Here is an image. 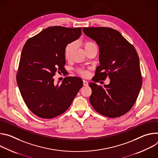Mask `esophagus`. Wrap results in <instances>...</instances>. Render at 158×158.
Returning a JSON list of instances; mask_svg holds the SVG:
<instances>
[{
  "instance_id": "obj_1",
  "label": "esophagus",
  "mask_w": 158,
  "mask_h": 158,
  "mask_svg": "<svg viewBox=\"0 0 158 158\" xmlns=\"http://www.w3.org/2000/svg\"><path fill=\"white\" fill-rule=\"evenodd\" d=\"M83 84H84V85L87 86V85H88V82L85 80H83Z\"/></svg>"
}]
</instances>
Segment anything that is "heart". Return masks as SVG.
Masks as SVG:
<instances>
[{
  "label": "heart",
  "instance_id": "heart-1",
  "mask_svg": "<svg viewBox=\"0 0 158 158\" xmlns=\"http://www.w3.org/2000/svg\"><path fill=\"white\" fill-rule=\"evenodd\" d=\"M82 45L84 48L85 52H87L94 48H97L96 44L93 41L89 40V41L84 42L82 43ZM74 48H75V44L74 42H71V43H69L68 44H67V46H65L64 49V56L66 59H69L71 57V54L73 52V51L74 49ZM78 72L81 75L83 76H86L88 74V72L84 69H79Z\"/></svg>",
  "mask_w": 158,
  "mask_h": 158
}]
</instances>
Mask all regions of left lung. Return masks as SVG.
Returning a JSON list of instances; mask_svg holds the SVG:
<instances>
[{
	"instance_id": "left-lung-1",
	"label": "left lung",
	"mask_w": 158,
	"mask_h": 158,
	"mask_svg": "<svg viewBox=\"0 0 158 158\" xmlns=\"http://www.w3.org/2000/svg\"><path fill=\"white\" fill-rule=\"evenodd\" d=\"M84 33L99 47V66L95 79H110L104 87L89 82V100L99 114L108 118L124 115L133 106L142 85L139 59L134 47L120 32L109 27H83Z\"/></svg>"
}]
</instances>
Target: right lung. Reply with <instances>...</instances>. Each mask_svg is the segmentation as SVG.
I'll list each match as a JSON object with an SVG mask.
<instances>
[{
    "instance_id": "obj_1",
    "label": "right lung",
    "mask_w": 158,
    "mask_h": 158,
    "mask_svg": "<svg viewBox=\"0 0 158 158\" xmlns=\"http://www.w3.org/2000/svg\"><path fill=\"white\" fill-rule=\"evenodd\" d=\"M81 29L49 27L24 45L17 82L26 104L39 118L51 119L64 113L83 85L77 77H66L56 85L53 77L57 71L65 69V48L79 38Z\"/></svg>"
}]
</instances>
